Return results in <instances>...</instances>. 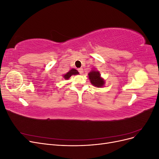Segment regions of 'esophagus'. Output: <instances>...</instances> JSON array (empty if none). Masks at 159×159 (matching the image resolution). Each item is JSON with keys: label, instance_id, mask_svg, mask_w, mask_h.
I'll list each match as a JSON object with an SVG mask.
<instances>
[{"label": "esophagus", "instance_id": "obj_1", "mask_svg": "<svg viewBox=\"0 0 159 159\" xmlns=\"http://www.w3.org/2000/svg\"><path fill=\"white\" fill-rule=\"evenodd\" d=\"M78 70L79 73H80V74H83L84 70H83V69H82V68H79V69H78Z\"/></svg>", "mask_w": 159, "mask_h": 159}]
</instances>
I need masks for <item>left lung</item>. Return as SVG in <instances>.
Masks as SVG:
<instances>
[{
	"label": "left lung",
	"instance_id": "obj_1",
	"mask_svg": "<svg viewBox=\"0 0 159 159\" xmlns=\"http://www.w3.org/2000/svg\"><path fill=\"white\" fill-rule=\"evenodd\" d=\"M88 76L91 84L94 85L95 87L102 88L104 85L105 81L101 77L99 71L93 70L88 74Z\"/></svg>",
	"mask_w": 159,
	"mask_h": 159
}]
</instances>
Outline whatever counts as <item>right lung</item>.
Wrapping results in <instances>:
<instances>
[{
  "label": "right lung",
  "instance_id": "obj_1",
  "mask_svg": "<svg viewBox=\"0 0 159 159\" xmlns=\"http://www.w3.org/2000/svg\"><path fill=\"white\" fill-rule=\"evenodd\" d=\"M78 74H79V72L78 71V70H76L75 69H71V70H70L68 72V73L64 74L63 75V77H64V79L68 80L72 75H78Z\"/></svg>",
  "mask_w": 159,
  "mask_h": 159
}]
</instances>
